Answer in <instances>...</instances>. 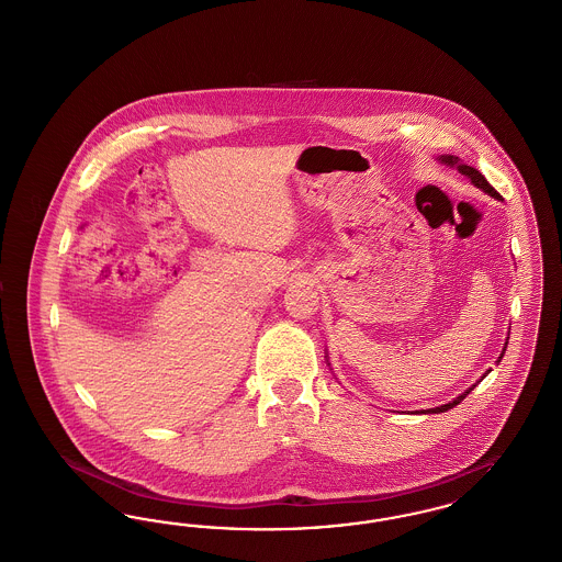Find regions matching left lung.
Listing matches in <instances>:
<instances>
[{
	"mask_svg": "<svg viewBox=\"0 0 562 562\" xmlns=\"http://www.w3.org/2000/svg\"><path fill=\"white\" fill-rule=\"evenodd\" d=\"M440 160L445 161V164H449V166H457V170L461 172V175H465L468 179H472V183L476 186V188H481L482 191H486L488 195H493V198H499V193L493 189V186L482 177V172H479V168H474V166H468V164H461V161L457 160V158H453V156H442ZM506 351V349H504ZM504 351H502V356H499V360L504 358ZM497 360V362H499ZM484 376H486V373H484ZM476 385H472L470 390H465L461 396H457L453 402H449V404H442V406H436V408H429L428 413H445V411H449V408H453V406H457L459 402L463 401L472 390H474Z\"/></svg>",
	"mask_w": 562,
	"mask_h": 562,
	"instance_id": "obj_1",
	"label": "left lung"
}]
</instances>
